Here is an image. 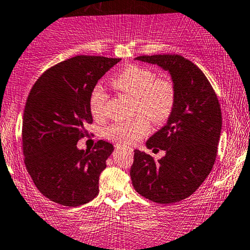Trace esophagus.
Returning <instances> with one entry per match:
<instances>
[{
    "instance_id": "34e87169",
    "label": "esophagus",
    "mask_w": 250,
    "mask_h": 250,
    "mask_svg": "<svg viewBox=\"0 0 250 250\" xmlns=\"http://www.w3.org/2000/svg\"><path fill=\"white\" fill-rule=\"evenodd\" d=\"M115 150H127V151H129V152H131V148L121 146V145H115Z\"/></svg>"
}]
</instances>
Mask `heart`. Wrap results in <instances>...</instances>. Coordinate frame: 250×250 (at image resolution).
I'll use <instances>...</instances> for the list:
<instances>
[{
    "label": "heart",
    "mask_w": 250,
    "mask_h": 250,
    "mask_svg": "<svg viewBox=\"0 0 250 250\" xmlns=\"http://www.w3.org/2000/svg\"><path fill=\"white\" fill-rule=\"evenodd\" d=\"M110 84L119 92L134 98L135 110L144 115L113 123L106 130V136L109 140L125 145L134 144L150 131L147 116L154 123H163L174 109L176 98L174 85L168 80L157 78L156 72L148 68L135 64L127 65L115 75ZM107 97L102 86L93 88L88 99L93 116L104 114Z\"/></svg>",
    "instance_id": "heart-1"
}]
</instances>
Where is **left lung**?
<instances>
[{"instance_id": "1", "label": "left lung", "mask_w": 250, "mask_h": 250, "mask_svg": "<svg viewBox=\"0 0 250 250\" xmlns=\"http://www.w3.org/2000/svg\"><path fill=\"white\" fill-rule=\"evenodd\" d=\"M167 71L175 87V106L166 125L146 141L165 156L154 162L135 150L130 169L138 194L160 204L176 203L197 190L217 157L222 132V110L208 78L181 55H143L135 59Z\"/></svg>"}]
</instances>
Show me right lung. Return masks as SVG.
Instances as JSON below:
<instances>
[{
    "label": "right lung",
    "instance_id": "1",
    "mask_svg": "<svg viewBox=\"0 0 250 250\" xmlns=\"http://www.w3.org/2000/svg\"><path fill=\"white\" fill-rule=\"evenodd\" d=\"M121 59L75 56L48 69L28 94L23 116L25 165L48 200L80 207L99 194V176L113 145L99 141L80 150L85 125L92 123L88 99L98 81Z\"/></svg>",
    "mask_w": 250,
    "mask_h": 250
}]
</instances>
